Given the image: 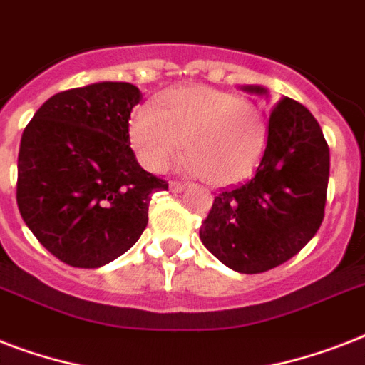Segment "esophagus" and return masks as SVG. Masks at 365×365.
<instances>
[{"mask_svg":"<svg viewBox=\"0 0 365 365\" xmlns=\"http://www.w3.org/2000/svg\"><path fill=\"white\" fill-rule=\"evenodd\" d=\"M185 187H187V185H185V183H182V182H170V191H172V193H182V191Z\"/></svg>","mask_w":365,"mask_h":365,"instance_id":"34e87169","label":"esophagus"}]
</instances>
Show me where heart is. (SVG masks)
Returning <instances> with one entry per match:
<instances>
[{"instance_id":"obj_1","label":"heart","mask_w":365,"mask_h":365,"mask_svg":"<svg viewBox=\"0 0 365 365\" xmlns=\"http://www.w3.org/2000/svg\"><path fill=\"white\" fill-rule=\"evenodd\" d=\"M130 145L148 170L160 172L180 151L185 168L210 185L239 183L265 151L267 123L254 104L216 88H174L128 125Z\"/></svg>"}]
</instances>
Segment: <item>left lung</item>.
Returning a JSON list of instances; mask_svg holds the SVG:
<instances>
[{"label":"left lung","mask_w":365,"mask_h":365,"mask_svg":"<svg viewBox=\"0 0 365 365\" xmlns=\"http://www.w3.org/2000/svg\"><path fill=\"white\" fill-rule=\"evenodd\" d=\"M248 94H269L244 85ZM329 148L305 106L282 96L269 117L267 145L254 176L223 189L202 225L200 240L223 265L257 274L292 259L324 220Z\"/></svg>","instance_id":"1"}]
</instances>
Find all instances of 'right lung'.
I'll list each match as a JSON object with an SVG mask.
<instances>
[{
    "label": "right lung",
    "mask_w": 365,
    "mask_h": 365,
    "mask_svg": "<svg viewBox=\"0 0 365 365\" xmlns=\"http://www.w3.org/2000/svg\"><path fill=\"white\" fill-rule=\"evenodd\" d=\"M142 93L100 81L51 96L22 132L16 205L60 261L98 269L134 246L151 195L168 183L138 165L128 119Z\"/></svg>",
    "instance_id": "obj_1"
}]
</instances>
